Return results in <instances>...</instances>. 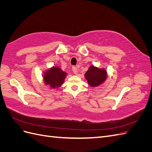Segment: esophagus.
<instances>
[{
  "label": "esophagus",
  "instance_id": "esophagus-1",
  "mask_svg": "<svg viewBox=\"0 0 152 152\" xmlns=\"http://www.w3.org/2000/svg\"><path fill=\"white\" fill-rule=\"evenodd\" d=\"M72 71H73V73H74V74H75V75L77 74V73H78V69L77 68V67L73 66V67H72Z\"/></svg>",
  "mask_w": 152,
  "mask_h": 152
}]
</instances>
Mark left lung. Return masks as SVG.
Instances as JSON below:
<instances>
[{
	"instance_id": "obj_1",
	"label": "left lung",
	"mask_w": 152,
	"mask_h": 152,
	"mask_svg": "<svg viewBox=\"0 0 152 152\" xmlns=\"http://www.w3.org/2000/svg\"><path fill=\"white\" fill-rule=\"evenodd\" d=\"M85 77L90 86L96 87L102 84L107 79V72L104 69L91 66L85 73Z\"/></svg>"
}]
</instances>
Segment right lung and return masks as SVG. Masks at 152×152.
<instances>
[{
  "mask_svg": "<svg viewBox=\"0 0 152 152\" xmlns=\"http://www.w3.org/2000/svg\"><path fill=\"white\" fill-rule=\"evenodd\" d=\"M66 76V73L60 68L54 66L45 72L44 80L45 84L49 85L52 88H56L61 86Z\"/></svg>",
  "mask_w": 152,
  "mask_h": 152,
  "instance_id": "obj_1",
  "label": "right lung"
}]
</instances>
